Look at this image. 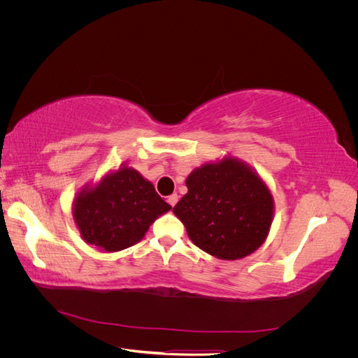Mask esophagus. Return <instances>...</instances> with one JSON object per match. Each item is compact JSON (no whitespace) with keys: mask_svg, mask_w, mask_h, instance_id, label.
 <instances>
[{"mask_svg":"<svg viewBox=\"0 0 358 358\" xmlns=\"http://www.w3.org/2000/svg\"><path fill=\"white\" fill-rule=\"evenodd\" d=\"M178 200H179V196H178L176 192L171 194V196H169V199H167V201H169L170 206H175V204L178 203Z\"/></svg>","mask_w":358,"mask_h":358,"instance_id":"obj_1","label":"esophagus"}]
</instances>
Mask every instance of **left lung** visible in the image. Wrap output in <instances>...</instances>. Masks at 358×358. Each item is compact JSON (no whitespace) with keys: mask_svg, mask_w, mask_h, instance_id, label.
Instances as JSON below:
<instances>
[{"mask_svg":"<svg viewBox=\"0 0 358 358\" xmlns=\"http://www.w3.org/2000/svg\"><path fill=\"white\" fill-rule=\"evenodd\" d=\"M188 192L173 208L192 243L221 259H239L263 245L273 221V197L241 159L225 157L194 170Z\"/></svg>","mask_w":358,"mask_h":358,"instance_id":"8db88e82","label":"left lung"}]
</instances>
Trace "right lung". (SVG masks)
<instances>
[{
	"mask_svg": "<svg viewBox=\"0 0 358 358\" xmlns=\"http://www.w3.org/2000/svg\"><path fill=\"white\" fill-rule=\"evenodd\" d=\"M170 209L152 183L124 166L78 192L73 218L86 243L117 252L142 241L149 225Z\"/></svg>",
	"mask_w": 358,
	"mask_h": 358,
	"instance_id": "add662e5",
	"label": "right lung"
}]
</instances>
